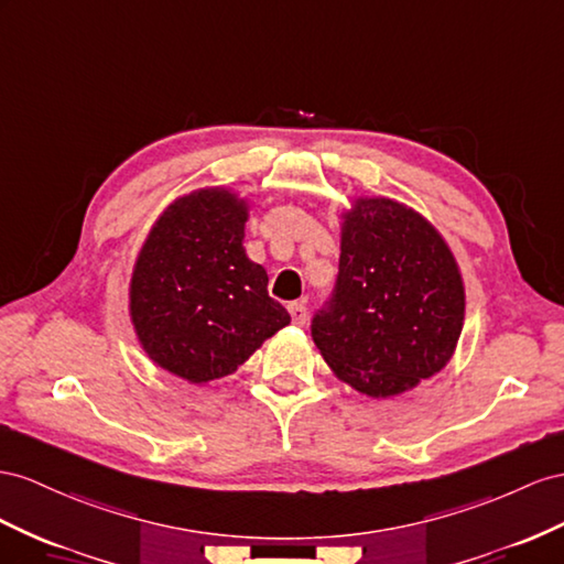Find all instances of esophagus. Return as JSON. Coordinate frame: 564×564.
<instances>
[{
	"label": "esophagus",
	"mask_w": 564,
	"mask_h": 564,
	"mask_svg": "<svg viewBox=\"0 0 564 564\" xmlns=\"http://www.w3.org/2000/svg\"><path fill=\"white\" fill-rule=\"evenodd\" d=\"M288 312H291V319H293V324H297V326H302L307 322V305L302 300H297V302H291V305H288Z\"/></svg>",
	"instance_id": "esophagus-1"
}]
</instances>
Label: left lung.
I'll use <instances>...</instances> for the list:
<instances>
[{"mask_svg":"<svg viewBox=\"0 0 564 564\" xmlns=\"http://www.w3.org/2000/svg\"><path fill=\"white\" fill-rule=\"evenodd\" d=\"M462 322L465 285L438 230L395 199H355L336 288L312 319L336 377L371 398L405 393L451 362Z\"/></svg>","mask_w":564,"mask_h":564,"instance_id":"8db88e82","label":"left lung"}]
</instances>
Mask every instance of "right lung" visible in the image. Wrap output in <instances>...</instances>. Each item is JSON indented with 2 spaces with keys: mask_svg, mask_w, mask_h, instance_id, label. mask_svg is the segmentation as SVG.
I'll use <instances>...</instances> for the list:
<instances>
[{
  "mask_svg": "<svg viewBox=\"0 0 564 564\" xmlns=\"http://www.w3.org/2000/svg\"><path fill=\"white\" fill-rule=\"evenodd\" d=\"M248 205L226 187L195 191L159 216L131 279V319L142 350L191 383L236 371L291 324L269 297L262 264L245 254Z\"/></svg>",
  "mask_w": 564,
  "mask_h": 564,
  "instance_id": "obj_1",
  "label": "right lung"
}]
</instances>
